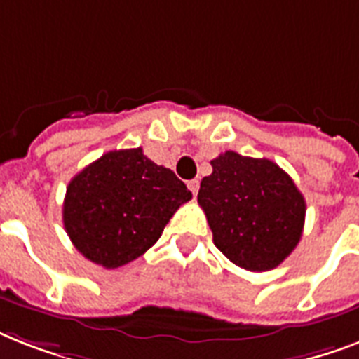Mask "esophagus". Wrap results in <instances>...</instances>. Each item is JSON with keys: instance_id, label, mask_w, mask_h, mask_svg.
Listing matches in <instances>:
<instances>
[{"instance_id": "34e87169", "label": "esophagus", "mask_w": 359, "mask_h": 359, "mask_svg": "<svg viewBox=\"0 0 359 359\" xmlns=\"http://www.w3.org/2000/svg\"><path fill=\"white\" fill-rule=\"evenodd\" d=\"M188 188H190V191L194 194V196H197V190H199V180L194 179L188 182Z\"/></svg>"}]
</instances>
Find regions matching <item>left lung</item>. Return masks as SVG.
Returning <instances> with one entry per match:
<instances>
[{"label":"left lung","instance_id":"left-lung-1","mask_svg":"<svg viewBox=\"0 0 359 359\" xmlns=\"http://www.w3.org/2000/svg\"><path fill=\"white\" fill-rule=\"evenodd\" d=\"M210 165L197 201L216 248L251 272L279 266L300 242L306 219V199L294 180L272 160L235 151H225Z\"/></svg>","mask_w":359,"mask_h":359}]
</instances>
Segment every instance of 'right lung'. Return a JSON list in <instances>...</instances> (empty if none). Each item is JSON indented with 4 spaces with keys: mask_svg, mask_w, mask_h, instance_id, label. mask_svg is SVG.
Instances as JSON below:
<instances>
[{
    "mask_svg": "<svg viewBox=\"0 0 359 359\" xmlns=\"http://www.w3.org/2000/svg\"><path fill=\"white\" fill-rule=\"evenodd\" d=\"M191 191L143 149L106 152L67 186L63 224L76 250L95 264L119 268L162 236Z\"/></svg>",
    "mask_w": 359,
    "mask_h": 359,
    "instance_id": "right-lung-1",
    "label": "right lung"
}]
</instances>
